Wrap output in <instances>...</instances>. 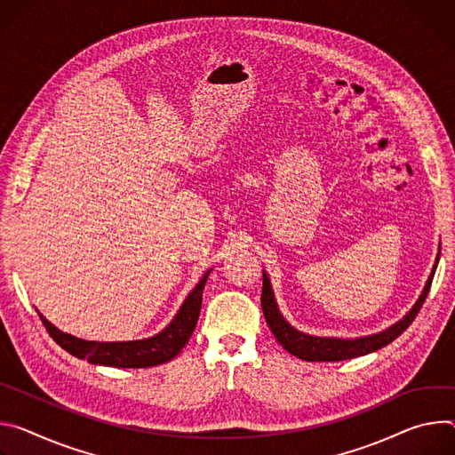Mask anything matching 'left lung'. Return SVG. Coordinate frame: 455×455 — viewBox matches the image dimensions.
Masks as SVG:
<instances>
[{
    "instance_id": "1",
    "label": "left lung",
    "mask_w": 455,
    "mask_h": 455,
    "mask_svg": "<svg viewBox=\"0 0 455 455\" xmlns=\"http://www.w3.org/2000/svg\"><path fill=\"white\" fill-rule=\"evenodd\" d=\"M439 260V257H437ZM435 260V266H437ZM434 266V271H435ZM434 271L419 296V299L416 301V306L411 309V313L399 320L395 325L388 327L383 332L372 334V336H363V338H356V339H339V338H320V336H309L299 332L296 329H292L280 315L276 301H275V294L269 283L267 275L264 273V283H262V311L266 316V322L271 329V332L275 334L276 341L287 350L291 352L292 356L306 360V362H341V360H350V358H358L363 355H369V352H374L385 345H388L390 341H394L401 332H405L409 329V325L414 322V318L418 316L419 309L425 304V298L430 291L432 285V278H434Z\"/></svg>"
}]
</instances>
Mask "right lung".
I'll return each instance as SVG.
<instances>
[{"label":"right lung","instance_id":"1","mask_svg":"<svg viewBox=\"0 0 455 455\" xmlns=\"http://www.w3.org/2000/svg\"><path fill=\"white\" fill-rule=\"evenodd\" d=\"M210 271L200 278L196 287L184 299V304L173 322L157 336L137 339V341H86L76 336L65 334L56 329L52 323L46 322L41 315V322L52 339L70 352L72 356L79 360H86L93 365H108V367H123V369H146L166 363L173 360L182 347L191 338L200 307H202V291H204Z\"/></svg>","mask_w":455,"mask_h":455}]
</instances>
